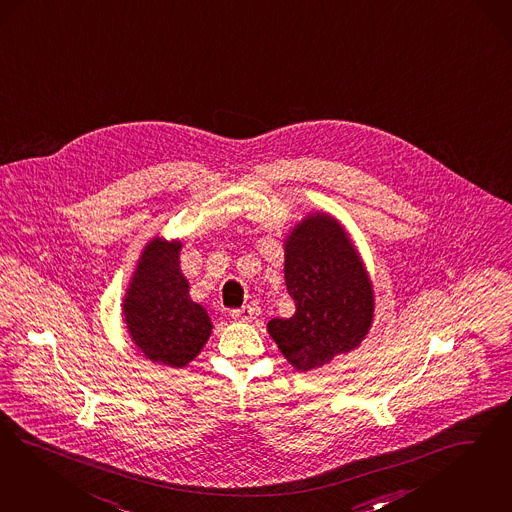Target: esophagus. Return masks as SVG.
<instances>
[{"mask_svg":"<svg viewBox=\"0 0 512 512\" xmlns=\"http://www.w3.org/2000/svg\"><path fill=\"white\" fill-rule=\"evenodd\" d=\"M260 315V307L256 305V303H248V305H243L241 309H233L231 311V317L235 319V321H252V319H256Z\"/></svg>","mask_w":512,"mask_h":512,"instance_id":"obj_1","label":"esophagus"}]
</instances>
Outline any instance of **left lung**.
Instances as JSON below:
<instances>
[{
    "mask_svg": "<svg viewBox=\"0 0 512 512\" xmlns=\"http://www.w3.org/2000/svg\"><path fill=\"white\" fill-rule=\"evenodd\" d=\"M284 283L296 311L271 319L267 332L296 370L321 368L359 347L374 319V290L336 218L307 214L286 235Z\"/></svg>",
    "mask_w": 512,
    "mask_h": 512,
    "instance_id": "1",
    "label": "left lung"
}]
</instances>
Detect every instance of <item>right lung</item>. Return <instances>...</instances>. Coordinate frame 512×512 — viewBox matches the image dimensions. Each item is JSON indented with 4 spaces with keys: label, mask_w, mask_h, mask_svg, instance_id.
<instances>
[{
    "label": "right lung",
    "mask_w": 512,
    "mask_h": 512,
    "mask_svg": "<svg viewBox=\"0 0 512 512\" xmlns=\"http://www.w3.org/2000/svg\"><path fill=\"white\" fill-rule=\"evenodd\" d=\"M180 248V241L153 237L123 300L125 324L138 351L172 368L188 366L212 332L209 313L190 298V283L180 271Z\"/></svg>",
    "instance_id": "add662e5"
}]
</instances>
